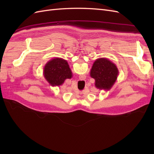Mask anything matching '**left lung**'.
<instances>
[{
  "mask_svg": "<svg viewBox=\"0 0 154 154\" xmlns=\"http://www.w3.org/2000/svg\"><path fill=\"white\" fill-rule=\"evenodd\" d=\"M119 75L116 65L107 58L97 59L90 71V76L95 80L96 88L104 91H109L112 87Z\"/></svg>",
  "mask_w": 154,
  "mask_h": 154,
  "instance_id": "left-lung-1",
  "label": "left lung"
}]
</instances>
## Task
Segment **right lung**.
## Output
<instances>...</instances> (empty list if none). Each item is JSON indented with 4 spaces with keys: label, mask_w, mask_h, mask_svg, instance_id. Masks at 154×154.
<instances>
[{
    "label": "right lung",
    "mask_w": 154,
    "mask_h": 154,
    "mask_svg": "<svg viewBox=\"0 0 154 154\" xmlns=\"http://www.w3.org/2000/svg\"><path fill=\"white\" fill-rule=\"evenodd\" d=\"M43 73L45 80L52 87L61 85L65 79H71L73 76L67 61L60 57L49 61L45 65Z\"/></svg>",
    "instance_id": "obj_1"
}]
</instances>
